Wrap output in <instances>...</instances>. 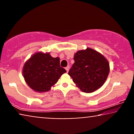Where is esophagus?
Returning <instances> with one entry per match:
<instances>
[{
    "label": "esophagus",
    "mask_w": 134,
    "mask_h": 134,
    "mask_svg": "<svg viewBox=\"0 0 134 134\" xmlns=\"http://www.w3.org/2000/svg\"><path fill=\"white\" fill-rule=\"evenodd\" d=\"M69 66H67L65 68V69H66V70L67 72H68V71H69Z\"/></svg>",
    "instance_id": "esophagus-1"
}]
</instances>
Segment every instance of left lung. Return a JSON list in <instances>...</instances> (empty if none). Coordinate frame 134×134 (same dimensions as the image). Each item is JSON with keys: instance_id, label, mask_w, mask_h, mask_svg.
Instances as JSON below:
<instances>
[{"instance_id": "left-lung-1", "label": "left lung", "mask_w": 134, "mask_h": 134, "mask_svg": "<svg viewBox=\"0 0 134 134\" xmlns=\"http://www.w3.org/2000/svg\"><path fill=\"white\" fill-rule=\"evenodd\" d=\"M68 74L82 91L92 93L102 87L109 74V64L104 57L92 49L77 51Z\"/></svg>"}]
</instances>
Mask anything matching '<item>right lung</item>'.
<instances>
[{"mask_svg": "<svg viewBox=\"0 0 134 134\" xmlns=\"http://www.w3.org/2000/svg\"><path fill=\"white\" fill-rule=\"evenodd\" d=\"M66 72L60 66V58H54L49 53L34 54L23 68V76L29 87L38 92H45L58 82Z\"/></svg>", "mask_w": 134, "mask_h": 134, "instance_id": "1", "label": "right lung"}]
</instances>
